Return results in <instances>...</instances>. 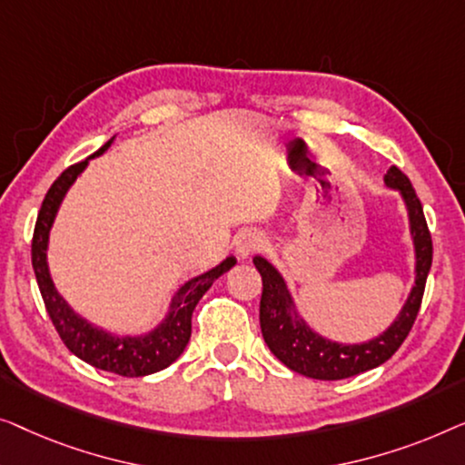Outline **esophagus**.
Instances as JSON below:
<instances>
[{
	"label": "esophagus",
	"instance_id": "obj_1",
	"mask_svg": "<svg viewBox=\"0 0 465 465\" xmlns=\"http://www.w3.org/2000/svg\"><path fill=\"white\" fill-rule=\"evenodd\" d=\"M261 246H263V235H261L259 232H254V230L242 232L233 242L235 254H238L240 259H248L254 251H259Z\"/></svg>",
	"mask_w": 465,
	"mask_h": 465
}]
</instances>
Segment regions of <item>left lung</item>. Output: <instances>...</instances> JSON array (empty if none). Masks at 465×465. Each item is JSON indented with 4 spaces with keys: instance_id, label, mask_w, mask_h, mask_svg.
I'll return each instance as SVG.
<instances>
[{
    "instance_id": "1",
    "label": "left lung",
    "mask_w": 465,
    "mask_h": 465,
    "mask_svg": "<svg viewBox=\"0 0 465 465\" xmlns=\"http://www.w3.org/2000/svg\"><path fill=\"white\" fill-rule=\"evenodd\" d=\"M383 185L398 192L404 211H407L409 235L411 244H413L415 282L411 286L401 312L379 335L356 343L335 341V339L320 335L307 324L295 295L289 289V282L278 267L263 254L252 257L254 267L263 278V295H261L259 305L261 332H263L272 354L299 375L322 379V381H337V379L354 377L364 371L377 369L379 364L394 356V351L401 348L415 322L431 267V238L421 202L407 176L396 166H390L383 176Z\"/></svg>"
}]
</instances>
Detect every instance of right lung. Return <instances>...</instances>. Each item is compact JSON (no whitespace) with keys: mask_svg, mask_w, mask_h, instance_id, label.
Masks as SVG:
<instances>
[{"mask_svg":"<svg viewBox=\"0 0 465 465\" xmlns=\"http://www.w3.org/2000/svg\"><path fill=\"white\" fill-rule=\"evenodd\" d=\"M114 141L115 136H111L99 152L90 155L88 160L80 162V164L67 168L52 183L42 202V211L37 214L34 244H31V261H34V272L45 310H48L52 324L56 326L64 345L84 362L93 364L94 369L115 372V375L122 377H145L166 369L185 351L189 337H192V313L195 305H198L202 295L211 289L214 280L232 270L235 265V257L230 254L211 270L183 282L174 291V295L170 297L164 318L147 332H139V335L124 332V335H120V332L90 322L88 318L77 313L69 305V301L58 292L54 280H52L48 265L50 232L58 211H61L64 195L74 187L77 176L88 168L90 160L99 158L107 152L114 145Z\"/></svg>","mask_w":465,"mask_h":465,"instance_id":"obj_1","label":"right lung"}]
</instances>
